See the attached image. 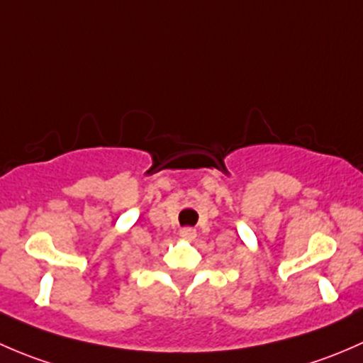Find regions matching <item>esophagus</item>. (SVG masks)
Segmentation results:
<instances>
[{
    "instance_id": "obj_1",
    "label": "esophagus",
    "mask_w": 363,
    "mask_h": 363,
    "mask_svg": "<svg viewBox=\"0 0 363 363\" xmlns=\"http://www.w3.org/2000/svg\"><path fill=\"white\" fill-rule=\"evenodd\" d=\"M197 236L196 229H192V227H183V229L180 230V238L185 239V241H194Z\"/></svg>"
}]
</instances>
